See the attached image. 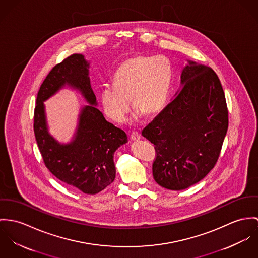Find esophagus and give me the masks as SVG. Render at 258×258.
<instances>
[{
  "mask_svg": "<svg viewBox=\"0 0 258 258\" xmlns=\"http://www.w3.org/2000/svg\"><path fill=\"white\" fill-rule=\"evenodd\" d=\"M130 138H131V140H132V141H134V142H138V141H140V140H141V135H140L138 132H134V133H132V134H131Z\"/></svg>",
  "mask_w": 258,
  "mask_h": 258,
  "instance_id": "34e87169",
  "label": "esophagus"
}]
</instances>
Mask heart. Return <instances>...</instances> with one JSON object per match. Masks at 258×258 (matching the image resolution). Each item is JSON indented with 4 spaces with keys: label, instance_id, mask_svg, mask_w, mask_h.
<instances>
[{
    "label": "heart",
    "instance_id": "heart-1",
    "mask_svg": "<svg viewBox=\"0 0 258 258\" xmlns=\"http://www.w3.org/2000/svg\"><path fill=\"white\" fill-rule=\"evenodd\" d=\"M172 67L164 56L137 55L124 60L116 68L113 85H105L100 102L105 114L115 122H122L131 109L135 117L160 113L168 99L171 86Z\"/></svg>",
    "mask_w": 258,
    "mask_h": 258
}]
</instances>
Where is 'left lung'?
<instances>
[{"mask_svg":"<svg viewBox=\"0 0 258 258\" xmlns=\"http://www.w3.org/2000/svg\"><path fill=\"white\" fill-rule=\"evenodd\" d=\"M181 83L177 96L142 133L154 144V180L176 191L214 168L229 126L225 93L211 67L189 61Z\"/></svg>","mask_w":258,"mask_h":258,"instance_id":"obj_1","label":"left lung"}]
</instances>
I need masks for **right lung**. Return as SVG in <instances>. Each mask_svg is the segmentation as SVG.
Instances as JSON below:
<instances>
[{
	"mask_svg": "<svg viewBox=\"0 0 258 258\" xmlns=\"http://www.w3.org/2000/svg\"><path fill=\"white\" fill-rule=\"evenodd\" d=\"M89 63L72 54L56 64L38 90L33 132L46 168L57 179L85 194H97L114 182V153L127 142L125 133L106 120L90 85ZM66 84L78 88L90 106L82 110L75 141L60 145L47 132L43 102Z\"/></svg>",
	"mask_w": 258,
	"mask_h": 258,
	"instance_id": "right-lung-1",
	"label": "right lung"
}]
</instances>
